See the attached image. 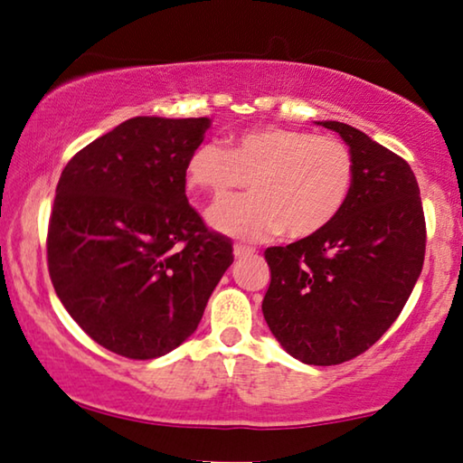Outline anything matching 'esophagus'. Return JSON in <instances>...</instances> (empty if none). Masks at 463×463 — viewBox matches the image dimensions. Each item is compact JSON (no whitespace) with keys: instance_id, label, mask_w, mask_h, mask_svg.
<instances>
[{"instance_id":"34e87169","label":"esophagus","mask_w":463,"mask_h":463,"mask_svg":"<svg viewBox=\"0 0 463 463\" xmlns=\"http://www.w3.org/2000/svg\"><path fill=\"white\" fill-rule=\"evenodd\" d=\"M254 252H256L254 248L244 246V244H236V246H233V256H236V258H246V256H252Z\"/></svg>"}]
</instances>
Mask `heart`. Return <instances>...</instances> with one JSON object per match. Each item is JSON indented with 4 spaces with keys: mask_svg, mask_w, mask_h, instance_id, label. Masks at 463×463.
Listing matches in <instances>:
<instances>
[{
    "mask_svg": "<svg viewBox=\"0 0 463 463\" xmlns=\"http://www.w3.org/2000/svg\"><path fill=\"white\" fill-rule=\"evenodd\" d=\"M186 181L213 199L252 184L254 194L219 203L209 213L217 232L262 240L285 232L309 238L342 213L355 181L350 148L337 137L290 128H258L205 142L186 162Z\"/></svg>",
    "mask_w": 463,
    "mask_h": 463,
    "instance_id": "heart-1",
    "label": "heart"
}]
</instances>
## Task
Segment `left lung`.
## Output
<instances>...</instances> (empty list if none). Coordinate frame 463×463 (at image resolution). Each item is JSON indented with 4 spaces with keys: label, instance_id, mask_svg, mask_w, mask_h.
<instances>
[{
    "label": "left lung",
    "instance_id": "1",
    "mask_svg": "<svg viewBox=\"0 0 463 463\" xmlns=\"http://www.w3.org/2000/svg\"><path fill=\"white\" fill-rule=\"evenodd\" d=\"M317 124L350 146L354 189L326 230L266 250L262 313L293 358L334 366L366 352L399 317L423 270L427 232L407 160L342 121Z\"/></svg>",
    "mask_w": 463,
    "mask_h": 463
}]
</instances>
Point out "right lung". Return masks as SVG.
<instances>
[{"label":"right lung","instance_id":"right-lung-1","mask_svg":"<svg viewBox=\"0 0 463 463\" xmlns=\"http://www.w3.org/2000/svg\"><path fill=\"white\" fill-rule=\"evenodd\" d=\"M209 118L126 119L64 166L48 223V272L85 334L132 360L160 358L197 329L233 262L184 194Z\"/></svg>","mask_w":463,"mask_h":463}]
</instances>
